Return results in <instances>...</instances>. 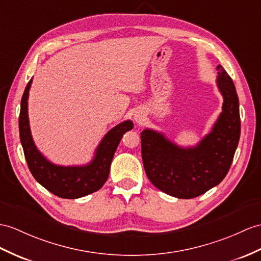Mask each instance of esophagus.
I'll use <instances>...</instances> for the list:
<instances>
[{"label": "esophagus", "instance_id": "1", "mask_svg": "<svg viewBox=\"0 0 261 261\" xmlns=\"http://www.w3.org/2000/svg\"><path fill=\"white\" fill-rule=\"evenodd\" d=\"M134 118L137 123H142L144 118H145V115L142 113V112H136L135 115H134Z\"/></svg>", "mask_w": 261, "mask_h": 261}]
</instances>
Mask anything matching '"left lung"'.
Returning <instances> with one entry per match:
<instances>
[{"label": "left lung", "mask_w": 261, "mask_h": 261, "mask_svg": "<svg viewBox=\"0 0 261 261\" xmlns=\"http://www.w3.org/2000/svg\"><path fill=\"white\" fill-rule=\"evenodd\" d=\"M217 86L224 97L222 112L212 132L194 147H179L162 133H141L144 168L152 185L181 199L205 194L225 178L240 137L239 100L233 82L217 66Z\"/></svg>", "instance_id": "1"}]
</instances>
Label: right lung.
Segmentation results:
<instances>
[{"label": "right lung", "instance_id": "right-lung-1", "mask_svg": "<svg viewBox=\"0 0 261 261\" xmlns=\"http://www.w3.org/2000/svg\"><path fill=\"white\" fill-rule=\"evenodd\" d=\"M31 84L32 80L22 96L18 128L24 156L32 175L44 188L61 198L75 199L97 192L109 178L114 154L123 135L134 127L133 122L125 120L107 133L95 150L91 163L83 166H59L42 155L32 138L28 113Z\"/></svg>", "mask_w": 261, "mask_h": 261}]
</instances>
